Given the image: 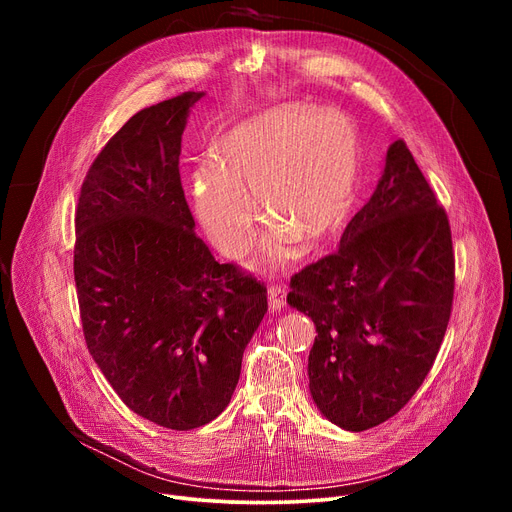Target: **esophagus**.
Here are the masks:
<instances>
[{
  "label": "esophagus",
  "mask_w": 512,
  "mask_h": 512,
  "mask_svg": "<svg viewBox=\"0 0 512 512\" xmlns=\"http://www.w3.org/2000/svg\"><path fill=\"white\" fill-rule=\"evenodd\" d=\"M267 305H270V311H282L286 305V292L280 286H270L267 290Z\"/></svg>",
  "instance_id": "34e87169"
}]
</instances>
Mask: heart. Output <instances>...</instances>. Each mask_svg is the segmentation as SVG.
Segmentation results:
<instances>
[{
    "label": "heart",
    "mask_w": 512,
    "mask_h": 512,
    "mask_svg": "<svg viewBox=\"0 0 512 512\" xmlns=\"http://www.w3.org/2000/svg\"><path fill=\"white\" fill-rule=\"evenodd\" d=\"M359 180V134L344 114L280 107L240 122L215 145L213 164L193 176L195 205L211 240L240 255L253 238L255 197L274 234L265 255L284 240L309 251L336 234L351 213Z\"/></svg>",
    "instance_id": "b5f03b06"
}]
</instances>
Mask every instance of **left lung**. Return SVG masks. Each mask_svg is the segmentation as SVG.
<instances>
[{
  "label": "left lung",
  "mask_w": 512,
  "mask_h": 512,
  "mask_svg": "<svg viewBox=\"0 0 512 512\" xmlns=\"http://www.w3.org/2000/svg\"><path fill=\"white\" fill-rule=\"evenodd\" d=\"M288 305L313 319L309 390L348 432L394 417L423 384L454 299L448 215L405 141L348 222L336 253L290 280Z\"/></svg>",
  "instance_id": "left-lung-1"
}]
</instances>
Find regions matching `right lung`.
<instances>
[{
	"label": "right lung",
	"instance_id": "obj_1",
	"mask_svg": "<svg viewBox=\"0 0 512 512\" xmlns=\"http://www.w3.org/2000/svg\"><path fill=\"white\" fill-rule=\"evenodd\" d=\"M201 97L134 114L95 157L74 213L89 353L130 411L176 432L228 407L267 311V288L213 259L184 199L182 132Z\"/></svg>",
	"mask_w": 512,
	"mask_h": 512
}]
</instances>
